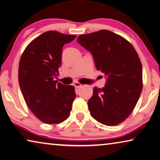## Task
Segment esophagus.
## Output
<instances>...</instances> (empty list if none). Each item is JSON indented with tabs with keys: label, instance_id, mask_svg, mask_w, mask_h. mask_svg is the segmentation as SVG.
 <instances>
[{
	"label": "esophagus",
	"instance_id": "esophagus-1",
	"mask_svg": "<svg viewBox=\"0 0 160 160\" xmlns=\"http://www.w3.org/2000/svg\"><path fill=\"white\" fill-rule=\"evenodd\" d=\"M73 85H74L76 88H80L81 87H82V85L80 84V83L78 82H75L73 83Z\"/></svg>",
	"mask_w": 160,
	"mask_h": 160
}]
</instances>
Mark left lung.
I'll return each instance as SVG.
<instances>
[{"instance_id":"1","label":"left lung","mask_w":160,"mask_h":160,"mask_svg":"<svg viewBox=\"0 0 160 160\" xmlns=\"http://www.w3.org/2000/svg\"><path fill=\"white\" fill-rule=\"evenodd\" d=\"M77 42L91 52L97 70L107 76L105 87L94 88L88 102L91 116L103 125H119L132 112L142 90L138 52L126 39L108 30L81 35Z\"/></svg>"}]
</instances>
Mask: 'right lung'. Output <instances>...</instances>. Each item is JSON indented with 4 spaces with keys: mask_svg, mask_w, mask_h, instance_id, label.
<instances>
[{
    "mask_svg": "<svg viewBox=\"0 0 160 160\" xmlns=\"http://www.w3.org/2000/svg\"><path fill=\"white\" fill-rule=\"evenodd\" d=\"M75 37L53 30L43 32L30 42L20 60L18 82L24 100L44 123H60L70 116L75 88L55 78L61 66L63 45Z\"/></svg>",
    "mask_w": 160,
    "mask_h": 160,
    "instance_id": "add662e5",
    "label": "right lung"
}]
</instances>
